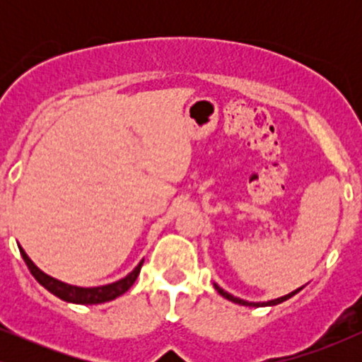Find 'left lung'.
I'll list each match as a JSON object with an SVG mask.
<instances>
[{
    "label": "left lung",
    "instance_id": "1",
    "mask_svg": "<svg viewBox=\"0 0 362 362\" xmlns=\"http://www.w3.org/2000/svg\"><path fill=\"white\" fill-rule=\"evenodd\" d=\"M214 288H216V291H218L219 294H221L223 298H226V300H230V301H233V303H238V305H243V306H274V305H279V303H282V301H286V300H289L291 296H294V294L296 293H300V291L303 289V288H300V289H296V291H293V293H289V294H286V296H282V298H277V300H272V301H267V303H248V301H243V300H238V298H235V296H231V294H228L226 291H223L221 288H219L218 284H214Z\"/></svg>",
    "mask_w": 362,
    "mask_h": 362
}]
</instances>
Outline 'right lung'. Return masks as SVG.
<instances>
[{"label":"right lung","mask_w":362,"mask_h":362,"mask_svg":"<svg viewBox=\"0 0 362 362\" xmlns=\"http://www.w3.org/2000/svg\"><path fill=\"white\" fill-rule=\"evenodd\" d=\"M20 248V253H22L25 264H27L28 271L32 272V276L35 277L39 284H42L49 293H52L54 296L61 298L62 301H68V303H76V305H98V303H105V301H112L115 298H119L120 294H124L126 291L134 284L136 279H138L139 271H141V265H143V260L139 262L138 267L134 269L131 274H127L124 279H120L117 282H112V284L107 286H100V288H78V286H71V284H66V282H61L54 277L47 276L40 271L39 267L28 259L27 253L23 252L22 247Z\"/></svg>","instance_id":"right-lung-1"}]
</instances>
